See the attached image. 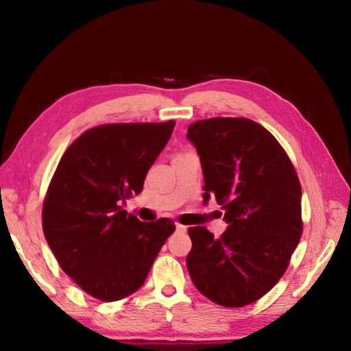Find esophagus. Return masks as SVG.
<instances>
[{
  "instance_id": "34e87169",
  "label": "esophagus",
  "mask_w": 351,
  "mask_h": 351,
  "mask_svg": "<svg viewBox=\"0 0 351 351\" xmlns=\"http://www.w3.org/2000/svg\"><path fill=\"white\" fill-rule=\"evenodd\" d=\"M176 230H178V232H187V226L176 223Z\"/></svg>"
}]
</instances>
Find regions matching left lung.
Returning <instances> with one entry per match:
<instances>
[{"label": "left lung", "instance_id": "left-lung-1", "mask_svg": "<svg viewBox=\"0 0 351 351\" xmlns=\"http://www.w3.org/2000/svg\"><path fill=\"white\" fill-rule=\"evenodd\" d=\"M187 138L202 164L204 204L217 200L228 223L220 238L189 229L190 278L211 302L241 308L278 283L300 241L299 178L278 140L250 119L199 121Z\"/></svg>", "mask_w": 351, "mask_h": 351}]
</instances>
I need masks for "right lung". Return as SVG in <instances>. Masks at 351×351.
<instances>
[{
  "mask_svg": "<svg viewBox=\"0 0 351 351\" xmlns=\"http://www.w3.org/2000/svg\"><path fill=\"white\" fill-rule=\"evenodd\" d=\"M173 126H96L68 147L52 176L42 213L45 238L63 271L96 299L136 293L175 230L169 219L140 221L121 206L143 190Z\"/></svg>",
  "mask_w": 351,
  "mask_h": 351,
  "instance_id": "right-lung-1",
  "label": "right lung"
}]
</instances>
